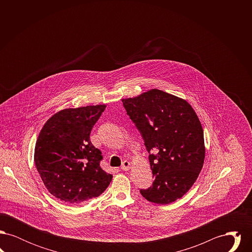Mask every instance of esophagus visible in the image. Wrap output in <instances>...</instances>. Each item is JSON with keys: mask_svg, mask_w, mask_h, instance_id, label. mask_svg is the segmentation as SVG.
Here are the masks:
<instances>
[{"mask_svg": "<svg viewBox=\"0 0 252 252\" xmlns=\"http://www.w3.org/2000/svg\"><path fill=\"white\" fill-rule=\"evenodd\" d=\"M130 168H131V163H130L128 160H125V161L122 163V166H121V169H122L123 171H128Z\"/></svg>", "mask_w": 252, "mask_h": 252, "instance_id": "1", "label": "esophagus"}]
</instances>
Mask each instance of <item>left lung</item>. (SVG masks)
<instances>
[{
  "label": "left lung",
  "mask_w": 252,
  "mask_h": 252,
  "mask_svg": "<svg viewBox=\"0 0 252 252\" xmlns=\"http://www.w3.org/2000/svg\"><path fill=\"white\" fill-rule=\"evenodd\" d=\"M122 102L144 138L155 177L142 195L153 203L175 202L191 189L203 167L206 149L198 116L185 99L158 89Z\"/></svg>",
  "instance_id": "obj_1"
}]
</instances>
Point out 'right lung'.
Here are the masks:
<instances>
[{
    "mask_svg": "<svg viewBox=\"0 0 252 252\" xmlns=\"http://www.w3.org/2000/svg\"><path fill=\"white\" fill-rule=\"evenodd\" d=\"M107 105L61 109L38 134L34 160L44 186L67 204L84 203L107 189L112 175L100 166L101 151L90 140Z\"/></svg>",
    "mask_w": 252,
    "mask_h": 252,
    "instance_id": "obj_1",
    "label": "right lung"
}]
</instances>
